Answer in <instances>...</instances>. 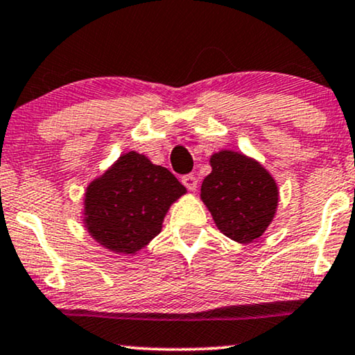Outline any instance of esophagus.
<instances>
[{
	"label": "esophagus",
	"mask_w": 355,
	"mask_h": 355,
	"mask_svg": "<svg viewBox=\"0 0 355 355\" xmlns=\"http://www.w3.org/2000/svg\"><path fill=\"white\" fill-rule=\"evenodd\" d=\"M181 181L189 191H196L197 189V178L193 176V174H186V176H182Z\"/></svg>",
	"instance_id": "34e87169"
}]
</instances>
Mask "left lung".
<instances>
[{
	"mask_svg": "<svg viewBox=\"0 0 355 355\" xmlns=\"http://www.w3.org/2000/svg\"><path fill=\"white\" fill-rule=\"evenodd\" d=\"M210 166L200 198L216 227L239 244L259 239L278 208L279 191L273 176L257 159L234 150L213 153Z\"/></svg>",
	"mask_w": 355,
	"mask_h": 355,
	"instance_id": "obj_1",
	"label": "left lung"
}]
</instances>
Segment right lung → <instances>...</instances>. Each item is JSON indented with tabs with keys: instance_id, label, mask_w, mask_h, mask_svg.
Instances as JSON below:
<instances>
[{
	"instance_id": "right-lung-1",
	"label": "right lung",
	"mask_w": 355,
	"mask_h": 355,
	"mask_svg": "<svg viewBox=\"0 0 355 355\" xmlns=\"http://www.w3.org/2000/svg\"><path fill=\"white\" fill-rule=\"evenodd\" d=\"M186 192L169 169L132 150L87 186L84 225L105 249L135 255L162 232L169 207Z\"/></svg>"
}]
</instances>
